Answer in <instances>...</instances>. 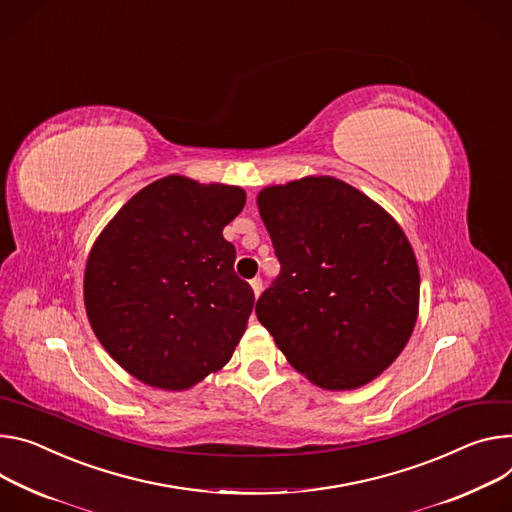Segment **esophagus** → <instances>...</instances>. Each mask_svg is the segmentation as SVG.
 Masks as SVG:
<instances>
[{
  "instance_id": "obj_1",
  "label": "esophagus",
  "mask_w": 512,
  "mask_h": 512,
  "mask_svg": "<svg viewBox=\"0 0 512 512\" xmlns=\"http://www.w3.org/2000/svg\"><path fill=\"white\" fill-rule=\"evenodd\" d=\"M251 288H253V292H255V298L261 294V290H263V282H261V277H253L251 280Z\"/></svg>"
}]
</instances>
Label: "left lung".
Segmentation results:
<instances>
[{"label": "left lung", "instance_id": "1", "mask_svg": "<svg viewBox=\"0 0 512 512\" xmlns=\"http://www.w3.org/2000/svg\"><path fill=\"white\" fill-rule=\"evenodd\" d=\"M282 271L257 300L286 359L324 390L376 380L418 316L421 275L400 224L353 185L310 175L257 196Z\"/></svg>", "mask_w": 512, "mask_h": 512}]
</instances>
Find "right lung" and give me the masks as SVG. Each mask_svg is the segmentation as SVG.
Returning <instances> with one entry per match:
<instances>
[{
    "mask_svg": "<svg viewBox=\"0 0 512 512\" xmlns=\"http://www.w3.org/2000/svg\"><path fill=\"white\" fill-rule=\"evenodd\" d=\"M245 200L237 185L167 175L134 194L91 247L89 324L136 380L188 390L235 353L255 296L222 230Z\"/></svg>",
    "mask_w": 512,
    "mask_h": 512,
    "instance_id": "obj_1",
    "label": "right lung"
}]
</instances>
